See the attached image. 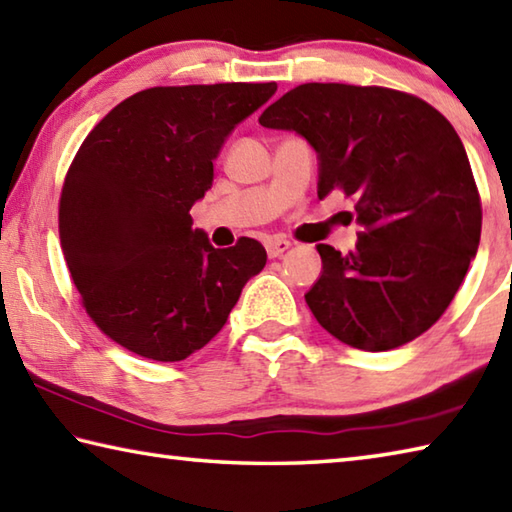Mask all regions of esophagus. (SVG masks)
<instances>
[{"instance_id": "34e87169", "label": "esophagus", "mask_w": 512, "mask_h": 512, "mask_svg": "<svg viewBox=\"0 0 512 512\" xmlns=\"http://www.w3.org/2000/svg\"><path fill=\"white\" fill-rule=\"evenodd\" d=\"M266 253L268 257H282L288 248H291V241L282 239V237H271L266 239Z\"/></svg>"}]
</instances>
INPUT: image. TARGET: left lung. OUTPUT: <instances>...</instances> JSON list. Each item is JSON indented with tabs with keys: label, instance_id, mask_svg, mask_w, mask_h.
Masks as SVG:
<instances>
[{
	"label": "left lung",
	"instance_id": "obj_1",
	"mask_svg": "<svg viewBox=\"0 0 512 512\" xmlns=\"http://www.w3.org/2000/svg\"><path fill=\"white\" fill-rule=\"evenodd\" d=\"M259 123L313 145L320 199L340 190L356 201V250L318 246L322 275L304 300L320 327L365 351L403 347L430 329L481 237V197L450 120L405 91L306 82Z\"/></svg>",
	"mask_w": 512,
	"mask_h": 512
}]
</instances>
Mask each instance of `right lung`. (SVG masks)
I'll return each instance as SVG.
<instances>
[{"instance_id":"1","label":"right lung","mask_w":512,"mask_h":512,"mask_svg":"<svg viewBox=\"0 0 512 512\" xmlns=\"http://www.w3.org/2000/svg\"><path fill=\"white\" fill-rule=\"evenodd\" d=\"M275 82L152 87L82 141L60 194V246L96 327L136 356L179 362L224 329L266 266L259 241L212 248L190 208L210 190L226 136Z\"/></svg>"}]
</instances>
